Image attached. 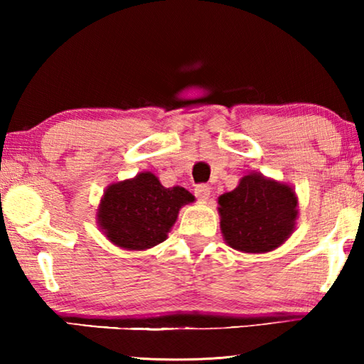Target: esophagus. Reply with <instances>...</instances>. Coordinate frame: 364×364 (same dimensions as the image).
Here are the masks:
<instances>
[{
	"instance_id": "obj_1",
	"label": "esophagus",
	"mask_w": 364,
	"mask_h": 364,
	"mask_svg": "<svg viewBox=\"0 0 364 364\" xmlns=\"http://www.w3.org/2000/svg\"><path fill=\"white\" fill-rule=\"evenodd\" d=\"M194 194L199 200H207L210 196V186L208 184H197L194 188Z\"/></svg>"
}]
</instances>
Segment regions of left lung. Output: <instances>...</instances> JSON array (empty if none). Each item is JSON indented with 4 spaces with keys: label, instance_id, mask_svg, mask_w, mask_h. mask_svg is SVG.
<instances>
[{
    "label": "left lung",
    "instance_id": "left-lung-1",
    "mask_svg": "<svg viewBox=\"0 0 364 364\" xmlns=\"http://www.w3.org/2000/svg\"><path fill=\"white\" fill-rule=\"evenodd\" d=\"M221 232L232 249L262 254L291 236L297 218V197L287 184L250 173L239 186L220 196Z\"/></svg>",
    "mask_w": 364,
    "mask_h": 364
}]
</instances>
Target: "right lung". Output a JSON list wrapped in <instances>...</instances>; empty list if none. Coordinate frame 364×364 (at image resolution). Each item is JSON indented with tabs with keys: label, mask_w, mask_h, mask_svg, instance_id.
I'll return each mask as SVG.
<instances>
[{
	"label": "right lung",
	"mask_w": 364,
	"mask_h": 364,
	"mask_svg": "<svg viewBox=\"0 0 364 364\" xmlns=\"http://www.w3.org/2000/svg\"><path fill=\"white\" fill-rule=\"evenodd\" d=\"M193 200L186 189L164 188L147 171L109 186L97 220L110 242L128 250H144L167 239L180 208Z\"/></svg>",
	"instance_id": "obj_1"
}]
</instances>
